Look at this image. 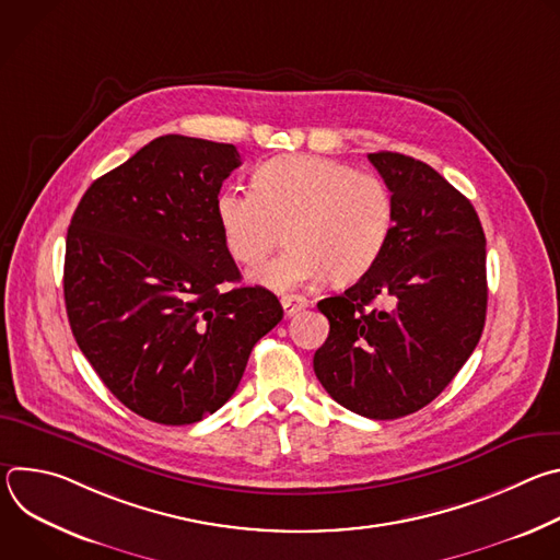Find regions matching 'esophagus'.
I'll use <instances>...</instances> for the list:
<instances>
[{"instance_id": "esophagus-1", "label": "esophagus", "mask_w": 560, "mask_h": 560, "mask_svg": "<svg viewBox=\"0 0 560 560\" xmlns=\"http://www.w3.org/2000/svg\"><path fill=\"white\" fill-rule=\"evenodd\" d=\"M281 305H283L285 316H292V314L301 312L303 307H307L310 301L303 294H285V296H281Z\"/></svg>"}]
</instances>
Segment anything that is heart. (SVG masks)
<instances>
[{
	"label": "heart",
	"mask_w": 560,
	"mask_h": 560,
	"mask_svg": "<svg viewBox=\"0 0 560 560\" xmlns=\"http://www.w3.org/2000/svg\"><path fill=\"white\" fill-rule=\"evenodd\" d=\"M225 248L257 264L290 232V250L253 270L277 292L314 285L328 275L352 283L381 259L394 225V201L372 173L312 154H281L255 173L253 186H225L214 199Z\"/></svg>",
	"instance_id": "1"
}]
</instances>
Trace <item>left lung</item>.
<instances>
[{"instance_id":"obj_1","label":"left lung","mask_w":560,"mask_h":560,"mask_svg":"<svg viewBox=\"0 0 560 560\" xmlns=\"http://www.w3.org/2000/svg\"><path fill=\"white\" fill-rule=\"evenodd\" d=\"M368 159L392 192L394 225L376 266L316 303L330 335L314 374L343 408L387 421L434 401L481 339L486 234L469 199L432 166L387 150Z\"/></svg>"}]
</instances>
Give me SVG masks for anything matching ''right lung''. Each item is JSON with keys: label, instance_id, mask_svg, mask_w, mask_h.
Masks as SVG:
<instances>
[{"label": "right lung", "instance_id": "right-lung-1", "mask_svg": "<svg viewBox=\"0 0 560 560\" xmlns=\"http://www.w3.org/2000/svg\"><path fill=\"white\" fill-rule=\"evenodd\" d=\"M242 166L232 143L152 139L84 192L66 236L72 337L135 415L188 425L217 412L255 343L283 318L279 299L242 279L214 214Z\"/></svg>", "mask_w": 560, "mask_h": 560}]
</instances>
